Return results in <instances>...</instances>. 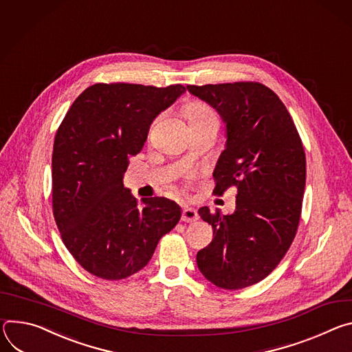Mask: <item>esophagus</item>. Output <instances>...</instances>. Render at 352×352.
<instances>
[{
	"mask_svg": "<svg viewBox=\"0 0 352 352\" xmlns=\"http://www.w3.org/2000/svg\"><path fill=\"white\" fill-rule=\"evenodd\" d=\"M199 218H200V217H199L197 210H194V208H191V207H188V206H186V207L183 208L182 221H184V222H194V221H197Z\"/></svg>",
	"mask_w": 352,
	"mask_h": 352,
	"instance_id": "obj_1",
	"label": "esophagus"
}]
</instances>
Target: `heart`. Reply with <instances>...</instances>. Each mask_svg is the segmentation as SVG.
Segmentation results:
<instances>
[{"mask_svg":"<svg viewBox=\"0 0 352 352\" xmlns=\"http://www.w3.org/2000/svg\"><path fill=\"white\" fill-rule=\"evenodd\" d=\"M206 116H215L212 109H210L204 103H192L187 107V117L188 119H196V117H206Z\"/></svg>","mask_w":352,"mask_h":352,"instance_id":"obj_1","label":"heart"}]
</instances>
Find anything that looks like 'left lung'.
<instances>
[{
	"instance_id": "left-lung-1",
	"label": "left lung",
	"mask_w": 352,
	"mask_h": 352,
	"mask_svg": "<svg viewBox=\"0 0 352 352\" xmlns=\"http://www.w3.org/2000/svg\"><path fill=\"white\" fill-rule=\"evenodd\" d=\"M187 91L225 123L214 192L238 187L235 212L199 210L214 239L197 253V265L219 288H246L278 265L295 238L306 183L303 145L285 104L258 82L187 85Z\"/></svg>"
}]
</instances>
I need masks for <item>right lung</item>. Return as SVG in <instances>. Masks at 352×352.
Listing matches in <instances>:
<instances>
[{"mask_svg": "<svg viewBox=\"0 0 352 352\" xmlns=\"http://www.w3.org/2000/svg\"><path fill=\"white\" fill-rule=\"evenodd\" d=\"M184 92L179 84H95L74 100L57 130L54 219L68 252L99 278L135 274L182 217L180 207L165 197L145 199L138 208L123 177L155 117Z\"/></svg>", "mask_w": 352, "mask_h": 352, "instance_id": "obj_1", "label": "right lung"}]
</instances>
